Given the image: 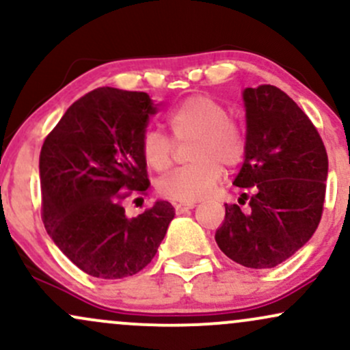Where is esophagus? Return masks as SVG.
Segmentation results:
<instances>
[{"mask_svg": "<svg viewBox=\"0 0 350 350\" xmlns=\"http://www.w3.org/2000/svg\"><path fill=\"white\" fill-rule=\"evenodd\" d=\"M196 207V202H191V204H176L174 208L178 214H183V212L189 211V208H194Z\"/></svg>", "mask_w": 350, "mask_h": 350, "instance_id": "obj_1", "label": "esophagus"}]
</instances>
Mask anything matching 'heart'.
<instances>
[{"label":"heart","mask_w":350,"mask_h":350,"mask_svg":"<svg viewBox=\"0 0 350 350\" xmlns=\"http://www.w3.org/2000/svg\"><path fill=\"white\" fill-rule=\"evenodd\" d=\"M172 138L187 151L189 166L172 171L158 180V192L171 202L191 204L207 198L222 179V166L237 167L247 151V136L235 120L228 118L224 103L211 95H191L166 115ZM174 142L159 130L144 131L142 156L148 167L163 172L172 164Z\"/></svg>","instance_id":"b5f03b06"}]
</instances>
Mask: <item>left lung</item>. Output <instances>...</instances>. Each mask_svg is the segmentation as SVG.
Masks as SVG:
<instances>
[{
    "label": "left lung",
    "mask_w": 350,
    "mask_h": 350,
    "mask_svg": "<svg viewBox=\"0 0 350 350\" xmlns=\"http://www.w3.org/2000/svg\"><path fill=\"white\" fill-rule=\"evenodd\" d=\"M247 151L234 180L247 192L226 204L215 242L247 268H273L290 258L319 226L326 198L327 152L316 126L275 85L245 88Z\"/></svg>",
    "instance_id": "8db88e82"
}]
</instances>
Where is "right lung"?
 I'll use <instances>...</instances> for the list:
<instances>
[{"label":"right lung","instance_id":"right-lung-1","mask_svg":"<svg viewBox=\"0 0 350 350\" xmlns=\"http://www.w3.org/2000/svg\"><path fill=\"white\" fill-rule=\"evenodd\" d=\"M156 107L144 92L100 87L67 108L39 156L42 220L59 250L87 275L120 280L158 252L174 207L158 200L128 219L123 200L144 194L142 138Z\"/></svg>","mask_w":350,"mask_h":350}]
</instances>
